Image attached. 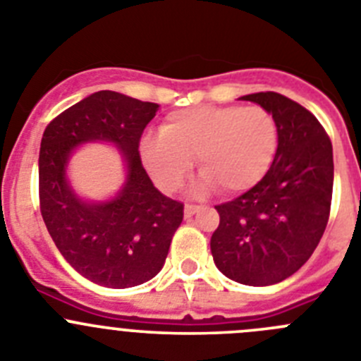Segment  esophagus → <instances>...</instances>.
Segmentation results:
<instances>
[{
  "instance_id": "obj_1",
  "label": "esophagus",
  "mask_w": 361,
  "mask_h": 361,
  "mask_svg": "<svg viewBox=\"0 0 361 361\" xmlns=\"http://www.w3.org/2000/svg\"><path fill=\"white\" fill-rule=\"evenodd\" d=\"M197 209H199V206H195V204H186V206H184V216L190 219V216L195 215Z\"/></svg>"
}]
</instances>
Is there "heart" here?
Here are the masks:
<instances>
[{
	"label": "heart",
	"mask_w": 361,
	"mask_h": 361,
	"mask_svg": "<svg viewBox=\"0 0 361 361\" xmlns=\"http://www.w3.org/2000/svg\"><path fill=\"white\" fill-rule=\"evenodd\" d=\"M279 124L260 106H197L166 117L161 135H146L141 155L162 191H175L191 170L202 173L199 191L220 188L235 195L257 186L273 164Z\"/></svg>",
	"instance_id": "1"
}]
</instances>
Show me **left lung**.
<instances>
[{"label": "left lung", "mask_w": 361, "mask_h": 361, "mask_svg": "<svg viewBox=\"0 0 361 361\" xmlns=\"http://www.w3.org/2000/svg\"><path fill=\"white\" fill-rule=\"evenodd\" d=\"M279 124L273 164L257 186L215 206L212 255L222 275L244 286H273L309 260L325 231L333 197V145L311 111L276 92L240 97Z\"/></svg>", "instance_id": "left-lung-1"}]
</instances>
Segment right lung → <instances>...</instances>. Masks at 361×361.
I'll use <instances>...</instances> for the list:
<instances>
[{
	"instance_id": "right-lung-1",
	"label": "right lung",
	"mask_w": 361,
	"mask_h": 361,
	"mask_svg": "<svg viewBox=\"0 0 361 361\" xmlns=\"http://www.w3.org/2000/svg\"><path fill=\"white\" fill-rule=\"evenodd\" d=\"M159 104L119 92L88 95L47 126L39 149V204L44 226L66 262L90 282L126 289L148 282L164 266L184 206L162 195L142 168L139 141ZM110 142L127 170L108 201H86L66 175L75 148Z\"/></svg>"
}]
</instances>
